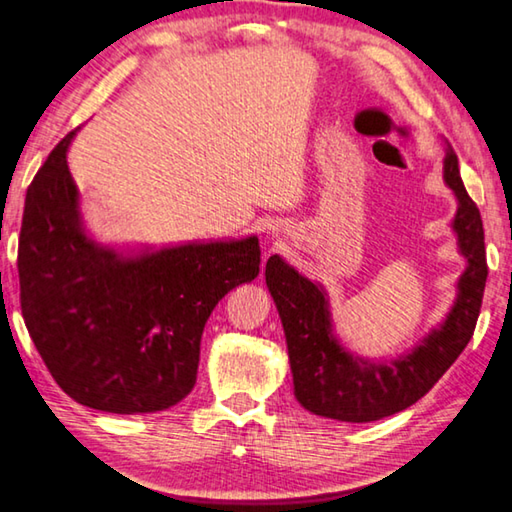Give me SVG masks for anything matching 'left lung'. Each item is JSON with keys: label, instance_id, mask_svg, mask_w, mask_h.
I'll return each mask as SVG.
<instances>
[{"label": "left lung", "instance_id": "left-lung-1", "mask_svg": "<svg viewBox=\"0 0 512 512\" xmlns=\"http://www.w3.org/2000/svg\"><path fill=\"white\" fill-rule=\"evenodd\" d=\"M442 177L456 197L451 229L465 270L456 299L433 329L404 354L367 358L338 338L331 299L322 283L306 279L286 258L270 256L267 290L286 333L295 397L308 413L340 422H374L413 406L429 392L472 340L479 320L488 263L481 213L463 186L458 158L445 142Z\"/></svg>", "mask_w": 512, "mask_h": 512}]
</instances>
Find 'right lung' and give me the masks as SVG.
Segmentation results:
<instances>
[{
	"mask_svg": "<svg viewBox=\"0 0 512 512\" xmlns=\"http://www.w3.org/2000/svg\"><path fill=\"white\" fill-rule=\"evenodd\" d=\"M79 129L47 156L24 199L18 272L29 335L81 406L165 410L197 381L206 320L261 272L256 236L177 245H106L88 231L67 167Z\"/></svg>",
	"mask_w": 512,
	"mask_h": 512,
	"instance_id": "right-lung-1",
	"label": "right lung"
}]
</instances>
